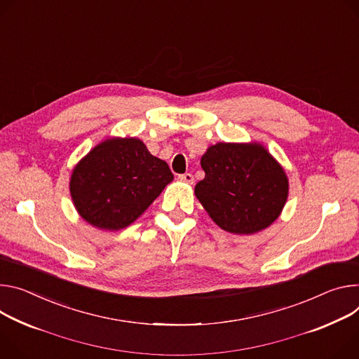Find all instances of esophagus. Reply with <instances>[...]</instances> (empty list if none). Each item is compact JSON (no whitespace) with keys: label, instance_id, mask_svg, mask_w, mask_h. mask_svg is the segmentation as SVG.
Segmentation results:
<instances>
[{"label":"esophagus","instance_id":"esophagus-1","mask_svg":"<svg viewBox=\"0 0 359 359\" xmlns=\"http://www.w3.org/2000/svg\"><path fill=\"white\" fill-rule=\"evenodd\" d=\"M179 180L183 182V183H187V184H193L194 177H193L191 173H184V175H180V176H179Z\"/></svg>","mask_w":359,"mask_h":359}]
</instances>
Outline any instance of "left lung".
Segmentation results:
<instances>
[{"label":"left lung","mask_w":359,"mask_h":359,"mask_svg":"<svg viewBox=\"0 0 359 359\" xmlns=\"http://www.w3.org/2000/svg\"><path fill=\"white\" fill-rule=\"evenodd\" d=\"M201 165L205 179L194 194L220 229L253 235L280 216L289 180L264 144L219 142L208 147Z\"/></svg>","instance_id":"1"}]
</instances>
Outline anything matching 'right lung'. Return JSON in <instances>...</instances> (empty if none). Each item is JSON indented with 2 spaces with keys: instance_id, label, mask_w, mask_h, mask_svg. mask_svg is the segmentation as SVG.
I'll use <instances>...</instances> for the list:
<instances>
[{
  "instance_id": "add662e5",
  "label": "right lung",
  "mask_w": 359,
  "mask_h": 359,
  "mask_svg": "<svg viewBox=\"0 0 359 359\" xmlns=\"http://www.w3.org/2000/svg\"><path fill=\"white\" fill-rule=\"evenodd\" d=\"M173 180L168 163L137 137H109L74 166L70 194L77 213L97 229L132 224Z\"/></svg>"
}]
</instances>
